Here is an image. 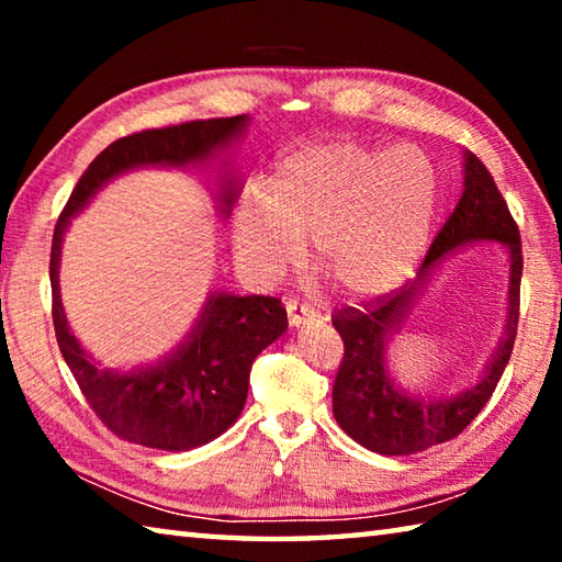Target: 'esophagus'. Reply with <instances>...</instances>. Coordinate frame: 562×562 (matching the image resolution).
Returning <instances> with one entry per match:
<instances>
[{
  "mask_svg": "<svg viewBox=\"0 0 562 562\" xmlns=\"http://www.w3.org/2000/svg\"><path fill=\"white\" fill-rule=\"evenodd\" d=\"M312 310L307 307V304H300V302H288V322H290V327H304V325H310L312 322Z\"/></svg>",
  "mask_w": 562,
  "mask_h": 562,
  "instance_id": "34e87169",
  "label": "esophagus"
}]
</instances>
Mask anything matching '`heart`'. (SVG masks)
Wrapping results in <instances>:
<instances>
[{"label":"heart","instance_id":"b5f03b06","mask_svg":"<svg viewBox=\"0 0 562 562\" xmlns=\"http://www.w3.org/2000/svg\"><path fill=\"white\" fill-rule=\"evenodd\" d=\"M439 168L412 146L357 140L310 144L280 160L270 198L250 195L235 215V250L278 274L297 245L351 300H376L402 284L426 252L439 211Z\"/></svg>","mask_w":562,"mask_h":562}]
</instances>
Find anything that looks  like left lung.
<instances>
[{
    "instance_id": "8db88e82",
    "label": "left lung",
    "mask_w": 562,
    "mask_h": 562,
    "mask_svg": "<svg viewBox=\"0 0 562 562\" xmlns=\"http://www.w3.org/2000/svg\"><path fill=\"white\" fill-rule=\"evenodd\" d=\"M475 241H501L509 252V307L504 337L471 387L451 397L408 395L387 374V341L411 314L417 294L440 262ZM520 274L518 225L488 168L463 150V193L459 205L434 237L416 280L394 294L367 302L364 307H347L331 315V325L345 341V357L331 386V412L341 431L364 449L384 456L418 453L459 436L488 404L510 359L518 329Z\"/></svg>"
}]
</instances>
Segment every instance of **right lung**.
Returning <instances> with one entry per match:
<instances>
[{
  "label": "right lung",
  "mask_w": 562,
  "mask_h": 562,
  "mask_svg": "<svg viewBox=\"0 0 562 562\" xmlns=\"http://www.w3.org/2000/svg\"><path fill=\"white\" fill-rule=\"evenodd\" d=\"M250 116L190 121L113 140L91 160L66 203L52 243V315L56 341L76 384L109 429L131 443L160 451H190L225 434L240 416L255 357L288 329V312L262 294L211 292L193 329L154 364L106 369L74 337L59 292L64 233L99 190L136 168L215 170L217 215L233 213L243 180L231 148Z\"/></svg>",
  "instance_id": "obj_1"
}]
</instances>
